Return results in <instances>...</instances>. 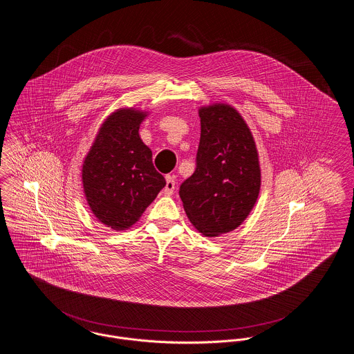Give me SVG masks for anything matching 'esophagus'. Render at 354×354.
Instances as JSON below:
<instances>
[{
  "label": "esophagus",
  "instance_id": "obj_1",
  "mask_svg": "<svg viewBox=\"0 0 354 354\" xmlns=\"http://www.w3.org/2000/svg\"><path fill=\"white\" fill-rule=\"evenodd\" d=\"M175 186H176V182L174 179V176H165V187H164V194L165 195H172L174 190H175Z\"/></svg>",
  "mask_w": 354,
  "mask_h": 354
}]
</instances>
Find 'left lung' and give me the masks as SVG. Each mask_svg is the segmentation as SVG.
I'll use <instances>...</instances> for the list:
<instances>
[{
	"label": "left lung",
	"mask_w": 354,
	"mask_h": 354,
	"mask_svg": "<svg viewBox=\"0 0 354 354\" xmlns=\"http://www.w3.org/2000/svg\"><path fill=\"white\" fill-rule=\"evenodd\" d=\"M196 168L179 195L191 223L206 237L237 229L260 192L256 142L241 114L227 104L202 106Z\"/></svg>",
	"instance_id": "1"
}]
</instances>
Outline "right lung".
Instances as JSON below:
<instances>
[{
    "label": "right lung",
    "mask_w": 354,
    "mask_h": 354,
    "mask_svg": "<svg viewBox=\"0 0 354 354\" xmlns=\"http://www.w3.org/2000/svg\"><path fill=\"white\" fill-rule=\"evenodd\" d=\"M147 111L115 110L101 125L82 167L86 201L95 218L113 230L136 223L165 186L152 151L138 135Z\"/></svg>",
    "instance_id": "right-lung-1"
}]
</instances>
